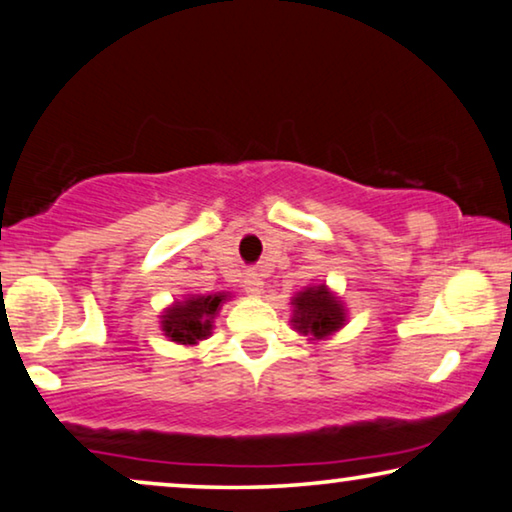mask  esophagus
<instances>
[{
    "mask_svg": "<svg viewBox=\"0 0 512 512\" xmlns=\"http://www.w3.org/2000/svg\"><path fill=\"white\" fill-rule=\"evenodd\" d=\"M245 285H248V288H245V290H248L250 295H257V297L262 295L264 283H262V278H257V274H250L248 281H245Z\"/></svg>",
    "mask_w": 512,
    "mask_h": 512,
    "instance_id": "34e87169",
    "label": "esophagus"
}]
</instances>
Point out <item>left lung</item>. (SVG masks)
<instances>
[{"label":"left lung","mask_w":512,"mask_h":512,"mask_svg":"<svg viewBox=\"0 0 512 512\" xmlns=\"http://www.w3.org/2000/svg\"><path fill=\"white\" fill-rule=\"evenodd\" d=\"M292 318L299 335L320 342L342 330L346 323V309L342 299L332 295L327 285H311L292 297Z\"/></svg>","instance_id":"left-lung-1"}]
</instances>
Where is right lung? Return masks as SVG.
Instances as JSON below:
<instances>
[{
    "label": "right lung",
    "mask_w": 512,
    "mask_h": 512,
    "mask_svg": "<svg viewBox=\"0 0 512 512\" xmlns=\"http://www.w3.org/2000/svg\"><path fill=\"white\" fill-rule=\"evenodd\" d=\"M227 299V292H215V295H192L185 302H175L161 316L163 335L170 342L185 346L203 342L213 332V318Z\"/></svg>",
    "instance_id": "add662e5"
}]
</instances>
